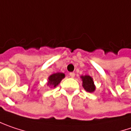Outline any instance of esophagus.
Masks as SVG:
<instances>
[{"label":"esophagus","mask_w":131,"mask_h":131,"mask_svg":"<svg viewBox=\"0 0 131 131\" xmlns=\"http://www.w3.org/2000/svg\"><path fill=\"white\" fill-rule=\"evenodd\" d=\"M70 76L71 78H74V77H75V73H70Z\"/></svg>","instance_id":"1"}]
</instances>
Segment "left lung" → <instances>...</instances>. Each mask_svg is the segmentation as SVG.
<instances>
[{"instance_id":"obj_1","label":"left lung","mask_w":131,"mask_h":131,"mask_svg":"<svg viewBox=\"0 0 131 131\" xmlns=\"http://www.w3.org/2000/svg\"><path fill=\"white\" fill-rule=\"evenodd\" d=\"M82 81V87L84 89L89 93H93L96 90V85L94 84L93 79L88 75H81Z\"/></svg>"}]
</instances>
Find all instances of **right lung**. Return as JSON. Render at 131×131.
<instances>
[{"label": "right lung", "mask_w": 131, "mask_h": 131, "mask_svg": "<svg viewBox=\"0 0 131 131\" xmlns=\"http://www.w3.org/2000/svg\"><path fill=\"white\" fill-rule=\"evenodd\" d=\"M65 78V74L63 73H53L50 75L48 77V81H47V86L51 88H56L60 84L61 80Z\"/></svg>", "instance_id": "add662e5"}]
</instances>
